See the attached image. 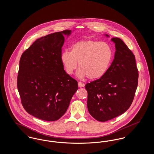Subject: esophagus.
I'll return each instance as SVG.
<instances>
[{
	"label": "esophagus",
	"instance_id": "1",
	"mask_svg": "<svg viewBox=\"0 0 154 154\" xmlns=\"http://www.w3.org/2000/svg\"><path fill=\"white\" fill-rule=\"evenodd\" d=\"M84 84L83 82H78V86L80 88H82V87H84Z\"/></svg>",
	"mask_w": 154,
	"mask_h": 154
}]
</instances>
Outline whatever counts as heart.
Instances as JSON below:
<instances>
[{
  "mask_svg": "<svg viewBox=\"0 0 154 154\" xmlns=\"http://www.w3.org/2000/svg\"><path fill=\"white\" fill-rule=\"evenodd\" d=\"M112 50L109 44L93 40H82L74 43L71 51H65L60 60L66 73L72 74L78 66L76 75L80 79L89 77L98 79L104 76L110 67Z\"/></svg>",
  "mask_w": 154,
  "mask_h": 154,
  "instance_id": "obj_1",
  "label": "heart"
}]
</instances>
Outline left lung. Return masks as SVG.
<instances>
[{
  "label": "left lung",
  "instance_id": "8db88e82",
  "mask_svg": "<svg viewBox=\"0 0 154 154\" xmlns=\"http://www.w3.org/2000/svg\"><path fill=\"white\" fill-rule=\"evenodd\" d=\"M111 40L115 44L116 52L108 71L85 87L88 92V111L100 122L124 113L132 104L138 85L134 55L121 38L112 37Z\"/></svg>",
  "mask_w": 154,
  "mask_h": 154
}]
</instances>
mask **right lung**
Returning <instances> with one entry per match:
<instances>
[{
    "instance_id": "obj_1",
    "label": "right lung",
    "mask_w": 154,
    "mask_h": 154,
    "mask_svg": "<svg viewBox=\"0 0 154 154\" xmlns=\"http://www.w3.org/2000/svg\"><path fill=\"white\" fill-rule=\"evenodd\" d=\"M71 33L65 30L42 37L21 55L17 88L23 108L35 117L58 120L78 89L77 81L66 73L60 60L64 36Z\"/></svg>"
}]
</instances>
